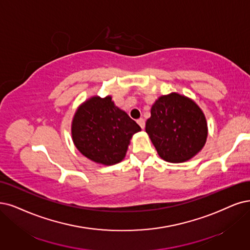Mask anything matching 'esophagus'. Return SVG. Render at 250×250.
Masks as SVG:
<instances>
[{
  "label": "esophagus",
  "mask_w": 250,
  "mask_h": 250,
  "mask_svg": "<svg viewBox=\"0 0 250 250\" xmlns=\"http://www.w3.org/2000/svg\"><path fill=\"white\" fill-rule=\"evenodd\" d=\"M137 124L141 126V128L145 127V120L143 118H139L137 120Z\"/></svg>",
  "instance_id": "esophagus-1"
}]
</instances>
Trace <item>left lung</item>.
Instances as JSON below:
<instances>
[{
    "instance_id": "obj_1",
    "label": "left lung",
    "mask_w": 250,
    "mask_h": 250,
    "mask_svg": "<svg viewBox=\"0 0 250 250\" xmlns=\"http://www.w3.org/2000/svg\"><path fill=\"white\" fill-rule=\"evenodd\" d=\"M150 113L145 131L164 161L187 162L204 147L208 136L206 117L191 99L177 92L162 96Z\"/></svg>"
}]
</instances>
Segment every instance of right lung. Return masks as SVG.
Returning <instances> with one entry per match:
<instances>
[{
  "label": "right lung",
  "instance_id": "obj_1",
  "mask_svg": "<svg viewBox=\"0 0 250 250\" xmlns=\"http://www.w3.org/2000/svg\"><path fill=\"white\" fill-rule=\"evenodd\" d=\"M72 139L90 161L111 166L122 162L134 134L141 127L110 96L91 97L81 104L72 120Z\"/></svg>",
  "mask_w": 250,
  "mask_h": 250
}]
</instances>
